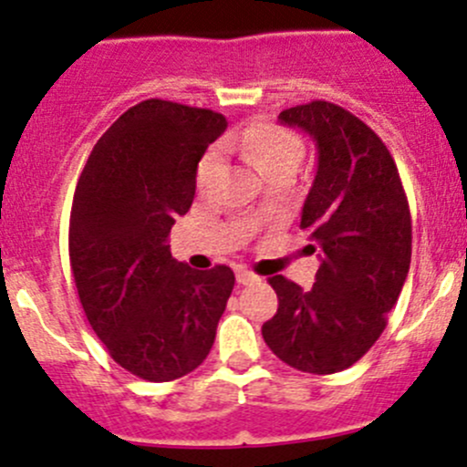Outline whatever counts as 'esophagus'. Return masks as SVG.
<instances>
[{"mask_svg":"<svg viewBox=\"0 0 467 467\" xmlns=\"http://www.w3.org/2000/svg\"><path fill=\"white\" fill-rule=\"evenodd\" d=\"M257 280H260V277H257L253 271H248V268H244V266L237 268V282H239V285H253V282H257Z\"/></svg>","mask_w":467,"mask_h":467,"instance_id":"34e87169","label":"esophagus"}]
</instances>
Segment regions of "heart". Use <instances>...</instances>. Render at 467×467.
<instances>
[{"instance_id": "obj_1", "label": "heart", "mask_w": 467, "mask_h": 467, "mask_svg": "<svg viewBox=\"0 0 467 467\" xmlns=\"http://www.w3.org/2000/svg\"><path fill=\"white\" fill-rule=\"evenodd\" d=\"M230 146H234L244 158L251 160L253 167L262 176L282 167H298L300 158H303V142H300L298 135L282 129V126L271 124V121H260V124H253L251 129L242 130V133L230 140ZM216 167H219L216 153L203 155L199 169H196L199 187L210 185Z\"/></svg>"}]
</instances>
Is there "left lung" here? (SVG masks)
Returning a JSON list of instances; mask_svg holds the SVG:
<instances>
[{"instance_id":"1","label":"left lung","mask_w":467,"mask_h":467,"mask_svg":"<svg viewBox=\"0 0 467 467\" xmlns=\"http://www.w3.org/2000/svg\"><path fill=\"white\" fill-rule=\"evenodd\" d=\"M277 119L317 142L300 228L321 246V266L312 289L268 277L277 312L262 337L291 368L332 375L359 361L384 332L411 264V214L389 149L359 117L309 101Z\"/></svg>"}]
</instances>
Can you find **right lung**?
<instances>
[{
	"instance_id": "obj_1",
	"label": "right lung",
	"mask_w": 467,
	"mask_h": 467,
	"mask_svg": "<svg viewBox=\"0 0 467 467\" xmlns=\"http://www.w3.org/2000/svg\"><path fill=\"white\" fill-rule=\"evenodd\" d=\"M228 129L207 108L146 99L99 138L74 192L69 264L89 325L146 381L203 364L234 286L230 266L196 271L167 237L192 207L196 167Z\"/></svg>"
}]
</instances>
